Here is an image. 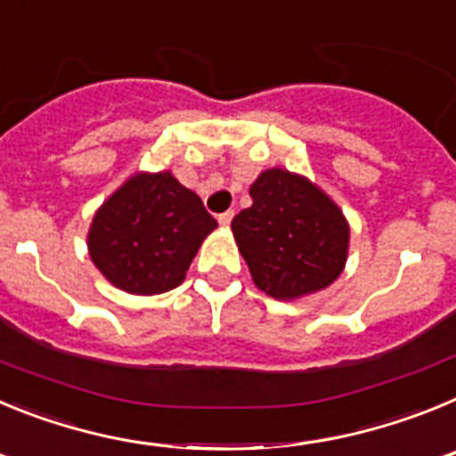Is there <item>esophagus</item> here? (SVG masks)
Here are the masks:
<instances>
[{
	"label": "esophagus",
	"instance_id": "34e87169",
	"mask_svg": "<svg viewBox=\"0 0 456 456\" xmlns=\"http://www.w3.org/2000/svg\"><path fill=\"white\" fill-rule=\"evenodd\" d=\"M232 216H235V212H232V209H228V212H224V215H219V224H221V225H231Z\"/></svg>",
	"mask_w": 456,
	"mask_h": 456
}]
</instances>
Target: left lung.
<instances>
[{"mask_svg":"<svg viewBox=\"0 0 456 456\" xmlns=\"http://www.w3.org/2000/svg\"><path fill=\"white\" fill-rule=\"evenodd\" d=\"M248 193L253 205L231 228L253 283L281 301L329 288L347 263L342 209L308 178L283 168L260 173Z\"/></svg>","mask_w":456,"mask_h":456,"instance_id":"8db88e82","label":"left lung"}]
</instances>
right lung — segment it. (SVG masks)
Returning a JSON list of instances; mask_svg holds the SVG:
<instances>
[{
	"label": "right lung",
	"mask_w": 456,
	"mask_h": 456,
	"mask_svg": "<svg viewBox=\"0 0 456 456\" xmlns=\"http://www.w3.org/2000/svg\"><path fill=\"white\" fill-rule=\"evenodd\" d=\"M215 228L203 200L171 171L136 173L100 205L86 244L109 283L151 297L183 283Z\"/></svg>",
	"instance_id": "add662e5"
}]
</instances>
